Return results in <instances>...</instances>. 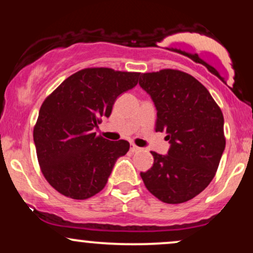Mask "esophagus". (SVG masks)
I'll return each instance as SVG.
<instances>
[{
  "mask_svg": "<svg viewBox=\"0 0 253 253\" xmlns=\"http://www.w3.org/2000/svg\"><path fill=\"white\" fill-rule=\"evenodd\" d=\"M141 149L140 147L135 146V145H130V152H138V151H140Z\"/></svg>",
  "mask_w": 253,
  "mask_h": 253,
  "instance_id": "obj_1",
  "label": "esophagus"
}]
</instances>
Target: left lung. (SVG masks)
Returning <instances> with one entry per match:
<instances>
[{"instance_id":"1","label":"left lung","mask_w":253,"mask_h":253,"mask_svg":"<svg viewBox=\"0 0 253 253\" xmlns=\"http://www.w3.org/2000/svg\"><path fill=\"white\" fill-rule=\"evenodd\" d=\"M139 84L155 102L156 132H165L168 155L151 152L153 167L140 172L162 202H187L208 187L225 150L223 115L205 85L173 69L141 74Z\"/></svg>"}]
</instances>
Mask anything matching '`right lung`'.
<instances>
[{
    "label": "right lung",
    "instance_id": "obj_1",
    "mask_svg": "<svg viewBox=\"0 0 253 253\" xmlns=\"http://www.w3.org/2000/svg\"><path fill=\"white\" fill-rule=\"evenodd\" d=\"M139 72L88 68L71 75L45 98L33 139L43 177L62 195L85 200L107 184L126 140L110 141L95 128L109 118L119 95L134 88Z\"/></svg>",
    "mask_w": 253,
    "mask_h": 253
}]
</instances>
